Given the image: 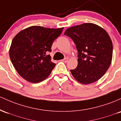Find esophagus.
<instances>
[{
  "label": "esophagus",
  "instance_id": "esophagus-1",
  "mask_svg": "<svg viewBox=\"0 0 121 121\" xmlns=\"http://www.w3.org/2000/svg\"><path fill=\"white\" fill-rule=\"evenodd\" d=\"M62 62H65V63H66V62H67V61H68V59H67V58H65V59H62Z\"/></svg>",
  "mask_w": 121,
  "mask_h": 121
}]
</instances>
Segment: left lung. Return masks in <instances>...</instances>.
<instances>
[{
    "label": "left lung",
    "mask_w": 121,
    "mask_h": 121,
    "mask_svg": "<svg viewBox=\"0 0 121 121\" xmlns=\"http://www.w3.org/2000/svg\"><path fill=\"white\" fill-rule=\"evenodd\" d=\"M64 34L73 39L78 50V66L70 70L74 78L83 85L99 79L112 60V43L108 32L87 23L67 28Z\"/></svg>",
    "instance_id": "8db88e82"
}]
</instances>
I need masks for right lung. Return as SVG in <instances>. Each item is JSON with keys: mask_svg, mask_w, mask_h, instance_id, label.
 I'll return each instance as SVG.
<instances>
[{"mask_svg": "<svg viewBox=\"0 0 121 121\" xmlns=\"http://www.w3.org/2000/svg\"><path fill=\"white\" fill-rule=\"evenodd\" d=\"M63 27L49 28L34 26L15 35L9 55L18 74L28 82L39 83L49 76L55 63L51 61L52 43L62 33Z\"/></svg>", "mask_w": 121, "mask_h": 121, "instance_id": "obj_1", "label": "right lung"}]
</instances>
